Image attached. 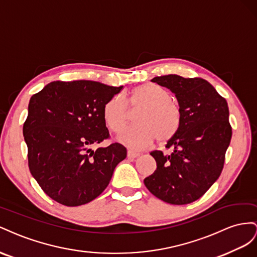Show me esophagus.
Segmentation results:
<instances>
[{
	"mask_svg": "<svg viewBox=\"0 0 257 257\" xmlns=\"http://www.w3.org/2000/svg\"><path fill=\"white\" fill-rule=\"evenodd\" d=\"M127 156H128V158H138L139 156H140V154L133 152V151H128Z\"/></svg>",
	"mask_w": 257,
	"mask_h": 257,
	"instance_id": "1",
	"label": "esophagus"
}]
</instances>
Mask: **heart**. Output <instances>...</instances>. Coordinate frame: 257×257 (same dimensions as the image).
Segmentation results:
<instances>
[{"label":"heart","mask_w":257,"mask_h":257,"mask_svg":"<svg viewBox=\"0 0 257 257\" xmlns=\"http://www.w3.org/2000/svg\"><path fill=\"white\" fill-rule=\"evenodd\" d=\"M138 107V123L120 138L130 149L148 148L156 138L159 143H166L178 134L182 122L180 106L166 89L153 84L134 88L126 99L115 96L108 100L103 109L106 126L113 133L121 134L129 121V108Z\"/></svg>","instance_id":"heart-1"}]
</instances>
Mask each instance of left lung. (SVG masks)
I'll return each mask as SVG.
<instances>
[{"instance_id":"left-lung-1","label":"left lung","mask_w":257,"mask_h":257,"mask_svg":"<svg viewBox=\"0 0 257 257\" xmlns=\"http://www.w3.org/2000/svg\"><path fill=\"white\" fill-rule=\"evenodd\" d=\"M153 83L170 89L179 102L181 127L166 148L170 155L154 151L157 168L144 184L160 200L187 204L199 199L218 179L231 139L229 111L225 98L206 79L169 74Z\"/></svg>"}]
</instances>
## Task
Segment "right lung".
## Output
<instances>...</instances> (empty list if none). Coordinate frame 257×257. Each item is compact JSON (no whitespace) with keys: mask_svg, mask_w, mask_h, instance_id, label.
Returning <instances> with one entry per match:
<instances>
[{"mask_svg":"<svg viewBox=\"0 0 257 257\" xmlns=\"http://www.w3.org/2000/svg\"><path fill=\"white\" fill-rule=\"evenodd\" d=\"M121 89L93 80H56L31 97L23 129L29 169L53 200L77 207L96 199L126 158L119 143L91 150L109 139L103 109Z\"/></svg>","mask_w":257,"mask_h":257,"instance_id":"add662e5","label":"right lung"}]
</instances>
